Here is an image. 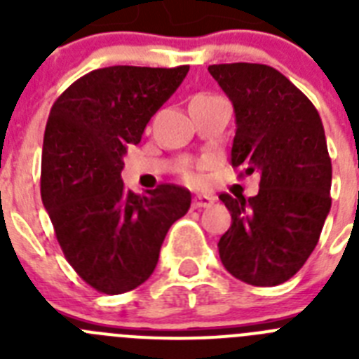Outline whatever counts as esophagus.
Segmentation results:
<instances>
[{
    "label": "esophagus",
    "mask_w": 359,
    "mask_h": 359,
    "mask_svg": "<svg viewBox=\"0 0 359 359\" xmlns=\"http://www.w3.org/2000/svg\"><path fill=\"white\" fill-rule=\"evenodd\" d=\"M214 205V198L212 196L198 194L194 199H192V208H208Z\"/></svg>",
    "instance_id": "1"
}]
</instances>
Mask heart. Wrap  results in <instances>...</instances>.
I'll return each mask as SVG.
<instances>
[{
	"mask_svg": "<svg viewBox=\"0 0 359 359\" xmlns=\"http://www.w3.org/2000/svg\"><path fill=\"white\" fill-rule=\"evenodd\" d=\"M187 180H190V182H194L196 174H187Z\"/></svg>",
	"mask_w": 359,
	"mask_h": 359,
	"instance_id": "obj_1",
	"label": "heart"
}]
</instances>
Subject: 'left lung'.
Wrapping results in <instances>:
<instances>
[{"label": "left lung", "instance_id": "left-lung-1", "mask_svg": "<svg viewBox=\"0 0 359 359\" xmlns=\"http://www.w3.org/2000/svg\"><path fill=\"white\" fill-rule=\"evenodd\" d=\"M236 111L231 165L259 174L253 198L221 194L231 224L221 262L252 286H277L306 264L331 210L332 167L322 118L309 98L271 66H208Z\"/></svg>", "mask_w": 359, "mask_h": 359}]
</instances>
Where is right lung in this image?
I'll return each mask as SVG.
<instances>
[{
	"instance_id": "1",
	"label": "right lung",
	"mask_w": 359,
	"mask_h": 359,
	"mask_svg": "<svg viewBox=\"0 0 359 359\" xmlns=\"http://www.w3.org/2000/svg\"><path fill=\"white\" fill-rule=\"evenodd\" d=\"M189 66H109L73 82L50 109L41 198L66 261L93 290L120 294L144 284L190 192L163 183L126 190L128 144H140L151 116L182 84Z\"/></svg>"
}]
</instances>
